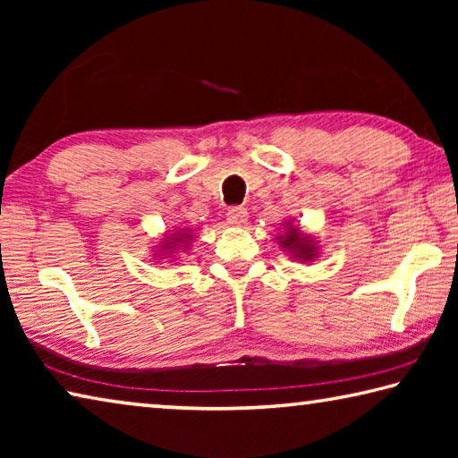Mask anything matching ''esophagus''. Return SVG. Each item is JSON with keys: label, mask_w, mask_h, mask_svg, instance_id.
Masks as SVG:
<instances>
[{"label": "esophagus", "mask_w": 458, "mask_h": 458, "mask_svg": "<svg viewBox=\"0 0 458 458\" xmlns=\"http://www.w3.org/2000/svg\"><path fill=\"white\" fill-rule=\"evenodd\" d=\"M226 220L232 226H244L246 220H248V212L246 208H230L228 214H226Z\"/></svg>", "instance_id": "obj_1"}]
</instances>
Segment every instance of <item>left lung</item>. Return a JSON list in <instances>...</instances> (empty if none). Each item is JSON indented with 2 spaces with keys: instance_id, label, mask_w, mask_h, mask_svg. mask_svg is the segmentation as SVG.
<instances>
[{
  "instance_id": "1",
  "label": "left lung",
  "mask_w": 458,
  "mask_h": 458,
  "mask_svg": "<svg viewBox=\"0 0 458 458\" xmlns=\"http://www.w3.org/2000/svg\"><path fill=\"white\" fill-rule=\"evenodd\" d=\"M278 244L283 246L289 257L299 262H313L319 257V246L311 234H305L299 226H294L293 220H284V234L276 236Z\"/></svg>"
}]
</instances>
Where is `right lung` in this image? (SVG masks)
Returning a JSON list of instances; mask_svg holds the SVG:
<instances>
[{"label": "right lung", "instance_id": "1", "mask_svg": "<svg viewBox=\"0 0 458 458\" xmlns=\"http://www.w3.org/2000/svg\"><path fill=\"white\" fill-rule=\"evenodd\" d=\"M191 240H193V234H191V230H188V228H180V230H175L174 234H167L165 238H161V244L157 246L159 248V250H157L159 260H164V259L174 260L175 254L183 250V248L188 250Z\"/></svg>", "mask_w": 458, "mask_h": 458}]
</instances>
